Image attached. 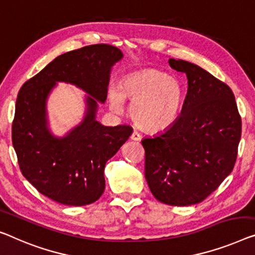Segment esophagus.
<instances>
[{
    "mask_svg": "<svg viewBox=\"0 0 255 255\" xmlns=\"http://www.w3.org/2000/svg\"><path fill=\"white\" fill-rule=\"evenodd\" d=\"M130 139L131 140H139L140 139V135L138 134V132L132 131L131 135H130Z\"/></svg>",
    "mask_w": 255,
    "mask_h": 255,
    "instance_id": "34e87169",
    "label": "esophagus"
}]
</instances>
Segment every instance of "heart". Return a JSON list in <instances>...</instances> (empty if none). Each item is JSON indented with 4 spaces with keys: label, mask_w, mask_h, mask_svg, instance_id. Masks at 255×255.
<instances>
[{
    "label": "heart",
    "mask_w": 255,
    "mask_h": 255,
    "mask_svg": "<svg viewBox=\"0 0 255 255\" xmlns=\"http://www.w3.org/2000/svg\"><path fill=\"white\" fill-rule=\"evenodd\" d=\"M183 88L172 75L147 68L127 75L119 88L110 91V103L116 111L124 100L131 103L130 116L136 126L149 132L165 130L174 123L180 109Z\"/></svg>",
    "instance_id": "1"
}]
</instances>
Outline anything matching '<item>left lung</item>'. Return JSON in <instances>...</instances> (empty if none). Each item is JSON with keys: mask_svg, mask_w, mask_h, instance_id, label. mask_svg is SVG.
<instances>
[{"mask_svg": "<svg viewBox=\"0 0 255 255\" xmlns=\"http://www.w3.org/2000/svg\"><path fill=\"white\" fill-rule=\"evenodd\" d=\"M188 78L181 115L154 137L144 138L145 178L152 195L172 206L207 198L233 172L242 119L233 90L196 64L170 58Z\"/></svg>", "mask_w": 255, "mask_h": 255, "instance_id": "obj_1", "label": "left lung"}]
</instances>
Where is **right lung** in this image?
I'll return each mask as SVG.
<instances>
[{
	"mask_svg": "<svg viewBox=\"0 0 255 255\" xmlns=\"http://www.w3.org/2000/svg\"><path fill=\"white\" fill-rule=\"evenodd\" d=\"M124 55L110 44L87 45L49 63L19 90L12 123V144L22 175L37 191L68 206L96 201L105 189L104 167L130 136L127 125L106 127L96 120L104 103L111 67ZM56 82L88 92L83 123L64 138L47 128L45 105Z\"/></svg>",
	"mask_w": 255,
	"mask_h": 255,
	"instance_id": "add662e5",
	"label": "right lung"
}]
</instances>
